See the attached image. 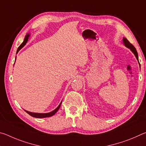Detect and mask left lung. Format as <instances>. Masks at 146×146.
<instances>
[{
  "label": "left lung",
  "instance_id": "1",
  "mask_svg": "<svg viewBox=\"0 0 146 146\" xmlns=\"http://www.w3.org/2000/svg\"><path fill=\"white\" fill-rule=\"evenodd\" d=\"M123 44L127 47V48H129L131 50L132 52L135 54V55L136 56V58H137V60H138V53L137 51V49H136V48H135L134 46H133V44H131L129 41H128V40L127 38H123Z\"/></svg>",
  "mask_w": 146,
  "mask_h": 146
}]
</instances>
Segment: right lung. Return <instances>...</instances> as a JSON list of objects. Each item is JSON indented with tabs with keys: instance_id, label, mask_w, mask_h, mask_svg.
Masks as SVG:
<instances>
[{
	"instance_id": "add662e5",
	"label": "right lung",
	"mask_w": 146,
	"mask_h": 146,
	"mask_svg": "<svg viewBox=\"0 0 146 146\" xmlns=\"http://www.w3.org/2000/svg\"><path fill=\"white\" fill-rule=\"evenodd\" d=\"M29 36V34H27L26 36H25V38H24V40L23 41V42L22 43L21 45H20V46L18 48V49H17V53L19 52L20 49H21L22 48H23V47L26 45V44L27 43V42H28V38ZM61 103L62 102H60V104L58 105V106L57 108H56L55 110H53V111H51L50 113H32V112H29V111H28L25 110V111L28 113V114L29 115H31V117H35V118H46V117H51V116H53L55 114V113L58 111V110H59V108H60V106H61Z\"/></svg>"
}]
</instances>
